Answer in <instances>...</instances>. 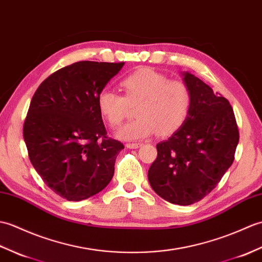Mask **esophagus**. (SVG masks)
I'll use <instances>...</instances> for the list:
<instances>
[{
    "mask_svg": "<svg viewBox=\"0 0 262 262\" xmlns=\"http://www.w3.org/2000/svg\"><path fill=\"white\" fill-rule=\"evenodd\" d=\"M125 146L129 149H137V148H140L142 146V143L141 142H127Z\"/></svg>",
    "mask_w": 262,
    "mask_h": 262,
    "instance_id": "34e87169",
    "label": "esophagus"
}]
</instances>
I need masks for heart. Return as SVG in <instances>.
<instances>
[{
  "instance_id": "b5f03b06",
  "label": "heart",
  "mask_w": 262,
  "mask_h": 262,
  "mask_svg": "<svg viewBox=\"0 0 262 262\" xmlns=\"http://www.w3.org/2000/svg\"><path fill=\"white\" fill-rule=\"evenodd\" d=\"M123 96L111 90H102L97 96L98 111L110 126L118 127L126 118L129 105L136 120L119 131L123 140H139L157 130L159 136L177 131L187 120L193 96L183 80L170 79L152 68H141L122 79Z\"/></svg>"
}]
</instances>
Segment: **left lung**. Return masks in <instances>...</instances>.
<instances>
[{"mask_svg":"<svg viewBox=\"0 0 262 262\" xmlns=\"http://www.w3.org/2000/svg\"><path fill=\"white\" fill-rule=\"evenodd\" d=\"M193 96L187 120L157 144L150 166L151 187L162 199L190 205L216 187L234 160L239 127L230 102L193 74H184Z\"/></svg>","mask_w":262,"mask_h":262,"instance_id":"left-lung-1","label":"left lung"}]
</instances>
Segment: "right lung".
<instances>
[{
	"instance_id": "right-lung-1",
	"label": "right lung",
	"mask_w": 262,
	"mask_h": 262,
	"mask_svg": "<svg viewBox=\"0 0 262 262\" xmlns=\"http://www.w3.org/2000/svg\"><path fill=\"white\" fill-rule=\"evenodd\" d=\"M124 62L78 61L39 85L23 124L29 159L45 184L67 201L100 193L114 175L123 143L107 137L97 96Z\"/></svg>"
}]
</instances>
